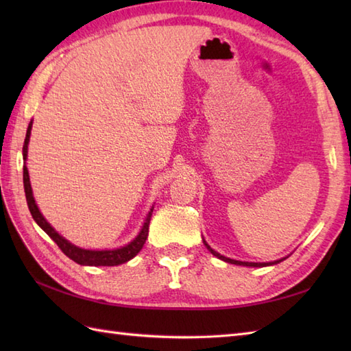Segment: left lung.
Listing matches in <instances>:
<instances>
[{
	"label": "left lung",
	"instance_id": "8db88e82",
	"mask_svg": "<svg viewBox=\"0 0 351 351\" xmlns=\"http://www.w3.org/2000/svg\"><path fill=\"white\" fill-rule=\"evenodd\" d=\"M205 243V241H204ZM205 245H206V247H208V250H210L211 253H213V255L214 256H217V258H220L221 261H226V263H230V264H235V265H247V267H265V265H271V264H278V263H280V261H283V259H285V258H283V259H279V261H274V263H270V264H268V263H241V261H235V259H229V258H226V256H221L220 255V253H217V252H215V250H213L211 247H210V245H208L206 243H205Z\"/></svg>",
	"mask_w": 351,
	"mask_h": 351
}]
</instances>
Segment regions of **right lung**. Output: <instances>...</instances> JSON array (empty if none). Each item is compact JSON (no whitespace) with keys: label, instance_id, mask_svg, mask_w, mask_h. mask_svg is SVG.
<instances>
[{"label":"right lung","instance_id":"1","mask_svg":"<svg viewBox=\"0 0 351 351\" xmlns=\"http://www.w3.org/2000/svg\"><path fill=\"white\" fill-rule=\"evenodd\" d=\"M32 125L33 122H29L28 130H27V136H25V141H24V147H22V154H24V161L27 160V151H28V141H29V134H32ZM24 190H25V197H27V204H28V210L32 213L33 219L36 220L37 225H39L45 232H47L52 240L56 241V244L60 247V250L64 253L66 256L71 258L72 261H75L77 264L81 265H106V267H113V265H119L123 264L126 261L132 259L134 256L143 247V244L146 243L147 238V232H149V221H151L152 217V211L147 214L146 221L143 228H141L140 234L137 235L136 240H132L130 244H126L125 247L121 249H114V250H86V249H80L77 245L71 244L69 241H66L62 235H58V232H56L54 228H52L49 223L43 219V215L40 214L39 208H37L34 197H33V191H32V185H29V178H28V170L24 162Z\"/></svg>","mask_w":351,"mask_h":351}]
</instances>
